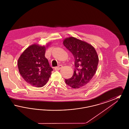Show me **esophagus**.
<instances>
[{
	"mask_svg": "<svg viewBox=\"0 0 129 129\" xmlns=\"http://www.w3.org/2000/svg\"><path fill=\"white\" fill-rule=\"evenodd\" d=\"M62 67H63V66L61 65H59L58 66L55 67V71H58V70H60L61 69H62Z\"/></svg>",
	"mask_w": 129,
	"mask_h": 129,
	"instance_id": "34e87169",
	"label": "esophagus"
}]
</instances>
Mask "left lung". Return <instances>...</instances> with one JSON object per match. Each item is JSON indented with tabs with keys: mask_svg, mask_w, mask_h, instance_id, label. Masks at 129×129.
<instances>
[{
	"mask_svg": "<svg viewBox=\"0 0 129 129\" xmlns=\"http://www.w3.org/2000/svg\"><path fill=\"white\" fill-rule=\"evenodd\" d=\"M63 43L73 54L75 60L74 74L65 79L66 84L73 88L85 86L97 71L99 57L96 50L91 44L73 37L66 38Z\"/></svg>",
	"mask_w": 129,
	"mask_h": 129,
	"instance_id": "1",
	"label": "left lung"
}]
</instances>
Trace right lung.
<instances>
[{"instance_id":"right-lung-1","label":"right lung","mask_w":129,"mask_h":129,"mask_svg":"<svg viewBox=\"0 0 129 129\" xmlns=\"http://www.w3.org/2000/svg\"><path fill=\"white\" fill-rule=\"evenodd\" d=\"M48 46L31 45L19 58V72L23 79L31 86L43 87L46 84L51 75L53 69L45 57Z\"/></svg>"}]
</instances>
